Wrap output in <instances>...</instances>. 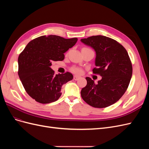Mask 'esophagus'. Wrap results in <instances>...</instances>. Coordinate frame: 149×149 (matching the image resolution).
Returning <instances> with one entry per match:
<instances>
[{
	"label": "esophagus",
	"instance_id": "obj_1",
	"mask_svg": "<svg viewBox=\"0 0 149 149\" xmlns=\"http://www.w3.org/2000/svg\"><path fill=\"white\" fill-rule=\"evenodd\" d=\"M80 78V77H79V76H74V77H73V79H74V80H78Z\"/></svg>",
	"mask_w": 149,
	"mask_h": 149
}]
</instances>
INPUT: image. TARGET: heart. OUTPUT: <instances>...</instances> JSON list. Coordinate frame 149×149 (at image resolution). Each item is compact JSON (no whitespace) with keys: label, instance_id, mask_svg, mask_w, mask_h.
Returning a JSON list of instances; mask_svg holds the SVG:
<instances>
[{"label":"heart","instance_id":"b5f03b06","mask_svg":"<svg viewBox=\"0 0 149 149\" xmlns=\"http://www.w3.org/2000/svg\"><path fill=\"white\" fill-rule=\"evenodd\" d=\"M70 70L72 72H73V73H74L75 74H81L82 72H83L82 69L81 68H79V67H75V66L71 67Z\"/></svg>","mask_w":149,"mask_h":149}]
</instances>
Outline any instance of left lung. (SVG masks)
Listing matches in <instances>:
<instances>
[{"label": "left lung", "mask_w": 149, "mask_h": 149, "mask_svg": "<svg viewBox=\"0 0 149 149\" xmlns=\"http://www.w3.org/2000/svg\"><path fill=\"white\" fill-rule=\"evenodd\" d=\"M96 53L93 73L102 79L95 84L89 77L81 89L83 100L92 107L104 108L119 101L127 89L132 74V66L125 48L116 40L102 35L81 40Z\"/></svg>", "instance_id": "left-lung-1"}]
</instances>
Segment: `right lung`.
I'll return each instance as SVG.
<instances>
[{"label": "right lung", "mask_w": 149, "mask_h": 149, "mask_svg": "<svg viewBox=\"0 0 149 149\" xmlns=\"http://www.w3.org/2000/svg\"><path fill=\"white\" fill-rule=\"evenodd\" d=\"M77 38L66 39L57 35L41 36L30 41L18 58V74L29 95L36 101L48 104L57 101L62 86L72 80L70 72L55 74L53 61L64 60V53L73 47Z\"/></svg>", "instance_id": "obj_1"}]
</instances>
